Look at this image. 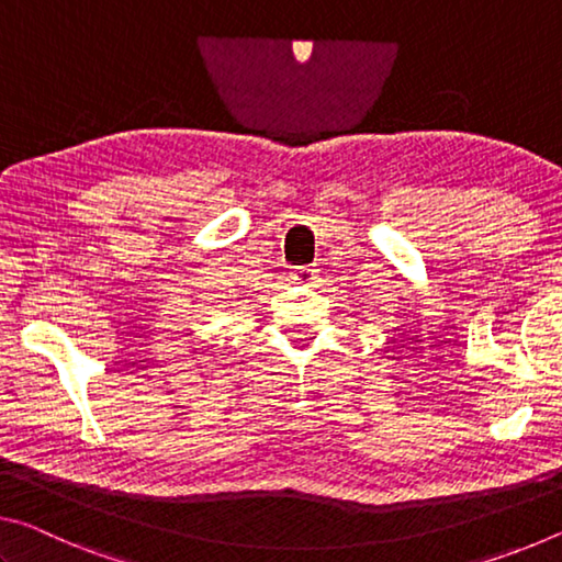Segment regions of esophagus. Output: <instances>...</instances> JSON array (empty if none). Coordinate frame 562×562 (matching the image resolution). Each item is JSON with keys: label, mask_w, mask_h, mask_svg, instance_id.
Segmentation results:
<instances>
[{"label": "esophagus", "mask_w": 562, "mask_h": 562, "mask_svg": "<svg viewBox=\"0 0 562 562\" xmlns=\"http://www.w3.org/2000/svg\"><path fill=\"white\" fill-rule=\"evenodd\" d=\"M291 279L296 283H314L318 279V269H311V266H299V269L291 271Z\"/></svg>", "instance_id": "34e87169"}]
</instances>
